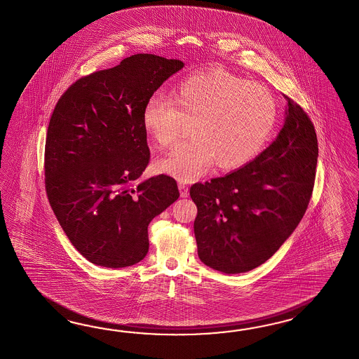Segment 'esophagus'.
<instances>
[{"label": "esophagus", "instance_id": "obj_1", "mask_svg": "<svg viewBox=\"0 0 359 359\" xmlns=\"http://www.w3.org/2000/svg\"><path fill=\"white\" fill-rule=\"evenodd\" d=\"M178 189H180V193H181L182 198H187L189 196V187L186 184L180 182L178 184Z\"/></svg>", "mask_w": 359, "mask_h": 359}]
</instances>
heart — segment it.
Returning <instances> with one entry per match:
<instances>
[{"label": "heart", "mask_w": 359, "mask_h": 359, "mask_svg": "<svg viewBox=\"0 0 359 359\" xmlns=\"http://www.w3.org/2000/svg\"><path fill=\"white\" fill-rule=\"evenodd\" d=\"M277 116L276 100L263 84L213 70L187 76L175 87L172 100L151 96L142 111V125L160 147L169 148L191 123L193 139L158 160L156 168L177 180L194 181L213 163L229 170L257 156Z\"/></svg>", "instance_id": "b5f03b06"}]
</instances>
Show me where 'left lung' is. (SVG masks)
Returning a JSON list of instances; mask_svg holds the SVG:
<instances>
[{
	"label": "left lung",
	"instance_id": "obj_1",
	"mask_svg": "<svg viewBox=\"0 0 359 359\" xmlns=\"http://www.w3.org/2000/svg\"><path fill=\"white\" fill-rule=\"evenodd\" d=\"M287 102L277 138L238 170L194 184L198 255L224 273L263 264L294 231L313 195L318 138L299 104Z\"/></svg>",
	"mask_w": 359,
	"mask_h": 359
}]
</instances>
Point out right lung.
<instances>
[{
	"mask_svg": "<svg viewBox=\"0 0 359 359\" xmlns=\"http://www.w3.org/2000/svg\"><path fill=\"white\" fill-rule=\"evenodd\" d=\"M184 62L148 53L74 82L48 125V201L65 234L96 266L122 268L147 255L148 225L175 203V178L140 182L149 163L142 111Z\"/></svg>",
	"mask_w": 359,
	"mask_h": 359,
	"instance_id": "obj_1",
	"label": "right lung"
}]
</instances>
